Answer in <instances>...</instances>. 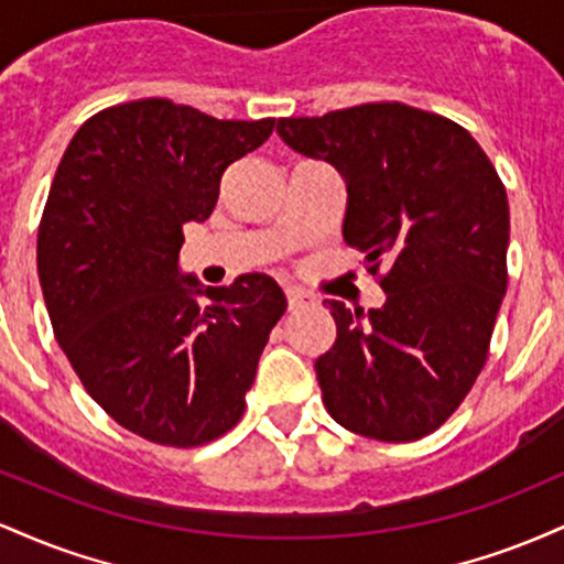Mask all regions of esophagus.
I'll return each mask as SVG.
<instances>
[{
    "mask_svg": "<svg viewBox=\"0 0 564 564\" xmlns=\"http://www.w3.org/2000/svg\"><path fill=\"white\" fill-rule=\"evenodd\" d=\"M286 302H289L291 313H296V310L310 307V304H313V296L302 289H286Z\"/></svg>",
    "mask_w": 564,
    "mask_h": 564,
    "instance_id": "esophagus-1",
    "label": "esophagus"
}]
</instances>
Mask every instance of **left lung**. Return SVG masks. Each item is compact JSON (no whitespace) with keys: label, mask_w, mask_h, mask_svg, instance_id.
<instances>
[{"label":"left lung","mask_w":564,"mask_h":564,"mask_svg":"<svg viewBox=\"0 0 564 564\" xmlns=\"http://www.w3.org/2000/svg\"><path fill=\"white\" fill-rule=\"evenodd\" d=\"M278 134L347 183L345 241L384 307L332 304L336 341L315 360L323 403L355 435L413 443L448 422L480 377L507 294L509 200L471 134L405 102H366Z\"/></svg>","instance_id":"8db88e82"}]
</instances>
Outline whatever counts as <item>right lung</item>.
I'll return each instance as SVG.
<instances>
[{
    "mask_svg": "<svg viewBox=\"0 0 564 564\" xmlns=\"http://www.w3.org/2000/svg\"><path fill=\"white\" fill-rule=\"evenodd\" d=\"M273 127L145 97L84 121L57 164L36 238L55 339L89 398L148 443L196 448L241 422L286 313L264 273L196 289L177 270L183 225L212 215L225 170Z\"/></svg>",
    "mask_w": 564,
    "mask_h": 564,
    "instance_id": "right-lung-1",
    "label": "right lung"
}]
</instances>
